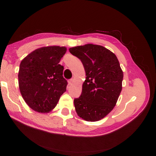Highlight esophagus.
Returning a JSON list of instances; mask_svg holds the SVG:
<instances>
[{
  "instance_id": "1",
  "label": "esophagus",
  "mask_w": 156,
  "mask_h": 156,
  "mask_svg": "<svg viewBox=\"0 0 156 156\" xmlns=\"http://www.w3.org/2000/svg\"><path fill=\"white\" fill-rule=\"evenodd\" d=\"M73 82H74L73 79H71V80H69V81H68V83H69V84H70V85L73 84Z\"/></svg>"
}]
</instances>
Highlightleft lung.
I'll return each instance as SVG.
<instances>
[{
  "label": "left lung",
  "mask_w": 156,
  "mask_h": 156,
  "mask_svg": "<svg viewBox=\"0 0 156 156\" xmlns=\"http://www.w3.org/2000/svg\"><path fill=\"white\" fill-rule=\"evenodd\" d=\"M86 72L80 97L74 100L77 115L87 121L101 120L113 110L122 89L123 71L116 55L97 44L69 49Z\"/></svg>",
  "instance_id": "left-lung-1"
}]
</instances>
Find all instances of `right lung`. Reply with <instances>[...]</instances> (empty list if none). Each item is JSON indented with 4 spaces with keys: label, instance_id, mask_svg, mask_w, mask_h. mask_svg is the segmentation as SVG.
<instances>
[{
    "label": "right lung",
    "instance_id": "right-lung-1",
    "mask_svg": "<svg viewBox=\"0 0 156 156\" xmlns=\"http://www.w3.org/2000/svg\"><path fill=\"white\" fill-rule=\"evenodd\" d=\"M65 47H43L34 50L21 61L18 84L26 104L35 112L48 113L56 106L66 91L64 67L59 62Z\"/></svg>",
    "mask_w": 156,
    "mask_h": 156
}]
</instances>
